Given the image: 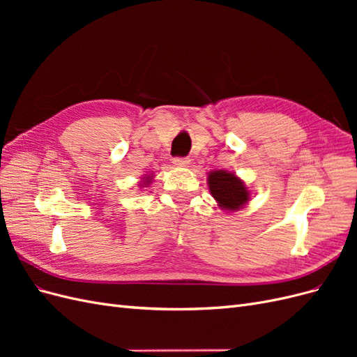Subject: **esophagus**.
Segmentation results:
<instances>
[{"label": "esophagus", "instance_id": "34e87169", "mask_svg": "<svg viewBox=\"0 0 357 357\" xmlns=\"http://www.w3.org/2000/svg\"><path fill=\"white\" fill-rule=\"evenodd\" d=\"M189 162H190L189 158H174V159H172V164L177 165V167H188Z\"/></svg>", "mask_w": 357, "mask_h": 357}]
</instances>
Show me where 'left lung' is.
<instances>
[{"mask_svg":"<svg viewBox=\"0 0 357 357\" xmlns=\"http://www.w3.org/2000/svg\"><path fill=\"white\" fill-rule=\"evenodd\" d=\"M208 186L213 198L225 210H238L248 201V190L244 181L228 171H211L208 174Z\"/></svg>","mask_w":357,"mask_h":357,"instance_id":"1","label":"left lung"}]
</instances>
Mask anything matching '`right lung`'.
<instances>
[{
	"instance_id": "add662e5",
	"label": "right lung",
	"mask_w": 357,
	"mask_h": 357,
	"mask_svg": "<svg viewBox=\"0 0 357 357\" xmlns=\"http://www.w3.org/2000/svg\"><path fill=\"white\" fill-rule=\"evenodd\" d=\"M149 183H150V177H147V180L144 181V185H149Z\"/></svg>"
}]
</instances>
